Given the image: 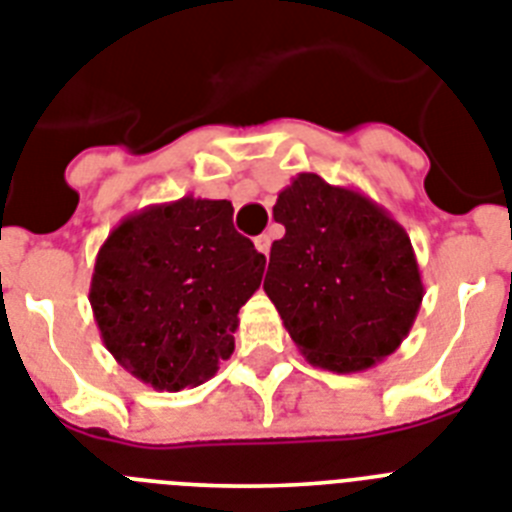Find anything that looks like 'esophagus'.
Masks as SVG:
<instances>
[{
  "label": "esophagus",
  "mask_w": 512,
  "mask_h": 512,
  "mask_svg": "<svg viewBox=\"0 0 512 512\" xmlns=\"http://www.w3.org/2000/svg\"><path fill=\"white\" fill-rule=\"evenodd\" d=\"M255 247H257V252H260V255H265L268 257L270 255V236L268 234H260L255 239Z\"/></svg>",
  "instance_id": "1"
}]
</instances>
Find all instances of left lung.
Here are the masks:
<instances>
[{"label":"left lung","mask_w":512,"mask_h":512,"mask_svg":"<svg viewBox=\"0 0 512 512\" xmlns=\"http://www.w3.org/2000/svg\"><path fill=\"white\" fill-rule=\"evenodd\" d=\"M265 294L309 364L338 375L388 359L409 336L424 283L401 223L364 192L299 174L278 192Z\"/></svg>","instance_id":"1"}]
</instances>
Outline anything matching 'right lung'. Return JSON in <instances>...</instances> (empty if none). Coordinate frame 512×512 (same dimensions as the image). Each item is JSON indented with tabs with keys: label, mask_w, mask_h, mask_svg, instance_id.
Here are the masks:
<instances>
[{
	"label": "right lung",
	"mask_w": 512,
	"mask_h": 512,
	"mask_svg": "<svg viewBox=\"0 0 512 512\" xmlns=\"http://www.w3.org/2000/svg\"><path fill=\"white\" fill-rule=\"evenodd\" d=\"M231 218L229 200L187 195L127 216L98 249L93 317L111 356L150 388H195L234 354L265 255Z\"/></svg>",
	"instance_id": "obj_1"
}]
</instances>
